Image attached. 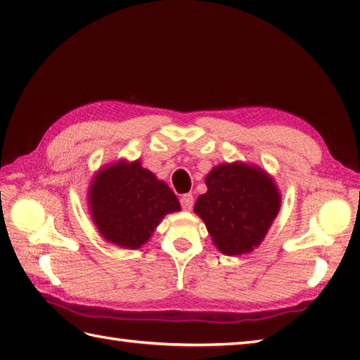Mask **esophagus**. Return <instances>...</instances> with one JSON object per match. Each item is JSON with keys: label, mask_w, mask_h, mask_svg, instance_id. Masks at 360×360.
<instances>
[{"label": "esophagus", "mask_w": 360, "mask_h": 360, "mask_svg": "<svg viewBox=\"0 0 360 360\" xmlns=\"http://www.w3.org/2000/svg\"><path fill=\"white\" fill-rule=\"evenodd\" d=\"M179 202L182 205V209L184 210H192L193 204H195V198L192 193H184L179 198Z\"/></svg>", "instance_id": "esophagus-1"}]
</instances>
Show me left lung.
Here are the masks:
<instances>
[{"instance_id":"left-lung-1","label":"left lung","mask_w":360,"mask_h":360,"mask_svg":"<svg viewBox=\"0 0 360 360\" xmlns=\"http://www.w3.org/2000/svg\"><path fill=\"white\" fill-rule=\"evenodd\" d=\"M207 193L198 198L200 215L215 246L226 255H241L258 246L280 209V195L263 170L224 164L205 178Z\"/></svg>"}]
</instances>
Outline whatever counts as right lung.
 I'll use <instances>...</instances> for the list:
<instances>
[{
    "mask_svg": "<svg viewBox=\"0 0 360 360\" xmlns=\"http://www.w3.org/2000/svg\"><path fill=\"white\" fill-rule=\"evenodd\" d=\"M89 204L105 238L129 249L141 248L167 213L181 209L172 188L142 168L139 160L98 172L91 186Z\"/></svg>",
    "mask_w": 360,
    "mask_h": 360,
    "instance_id": "1",
    "label": "right lung"
}]
</instances>
